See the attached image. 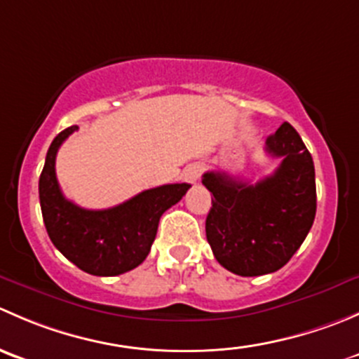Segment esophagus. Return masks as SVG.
Here are the masks:
<instances>
[{"instance_id": "esophagus-1", "label": "esophagus", "mask_w": 359, "mask_h": 359, "mask_svg": "<svg viewBox=\"0 0 359 359\" xmlns=\"http://www.w3.org/2000/svg\"><path fill=\"white\" fill-rule=\"evenodd\" d=\"M201 175V166L200 165H189L182 173V179L184 182L187 184H196L200 180Z\"/></svg>"}]
</instances>
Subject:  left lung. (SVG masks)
<instances>
[{
    "instance_id": "1",
    "label": "left lung",
    "mask_w": 359,
    "mask_h": 359,
    "mask_svg": "<svg viewBox=\"0 0 359 359\" xmlns=\"http://www.w3.org/2000/svg\"><path fill=\"white\" fill-rule=\"evenodd\" d=\"M266 153L281 163L257 184L226 172H206L201 180L213 194L206 240L217 262L238 276L281 269L304 243L316 215L314 163L290 123L267 137Z\"/></svg>"
}]
</instances>
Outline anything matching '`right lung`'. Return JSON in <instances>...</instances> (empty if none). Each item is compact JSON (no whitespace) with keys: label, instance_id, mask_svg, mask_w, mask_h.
<instances>
[{"label":"right lung","instance_id":"obj_1","mask_svg":"<svg viewBox=\"0 0 359 359\" xmlns=\"http://www.w3.org/2000/svg\"><path fill=\"white\" fill-rule=\"evenodd\" d=\"M72 125L53 139L39 177V203L46 233L74 266L93 276H118L146 260L163 213L182 200L189 184H166L106 210H86L62 194L55 175L57 151L76 132Z\"/></svg>","mask_w":359,"mask_h":359}]
</instances>
